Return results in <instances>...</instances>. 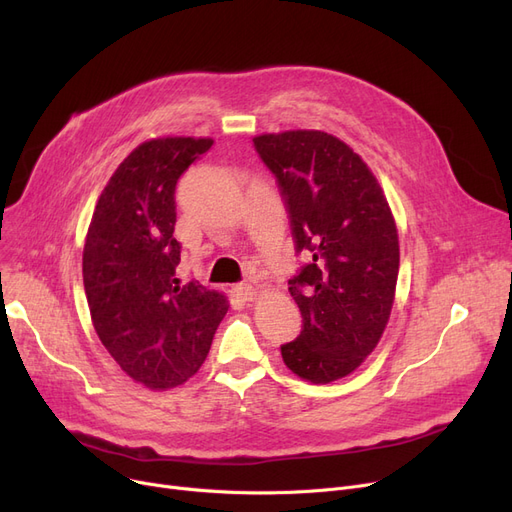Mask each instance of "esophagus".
<instances>
[{
	"label": "esophagus",
	"instance_id": "esophagus-1",
	"mask_svg": "<svg viewBox=\"0 0 512 512\" xmlns=\"http://www.w3.org/2000/svg\"><path fill=\"white\" fill-rule=\"evenodd\" d=\"M232 290H234L236 297L242 299V301H251L257 294V290L251 284H236Z\"/></svg>",
	"mask_w": 512,
	"mask_h": 512
}]
</instances>
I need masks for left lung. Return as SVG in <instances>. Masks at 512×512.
Segmentation results:
<instances>
[{"instance_id":"1","label":"left lung","mask_w":512,"mask_h":512,"mask_svg":"<svg viewBox=\"0 0 512 512\" xmlns=\"http://www.w3.org/2000/svg\"><path fill=\"white\" fill-rule=\"evenodd\" d=\"M253 145L276 176L294 249L309 257L288 280L303 328L282 359L313 384L340 380L388 324L400 259L392 211L365 161L328 132L261 134Z\"/></svg>"}]
</instances>
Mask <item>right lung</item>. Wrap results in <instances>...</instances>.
Segmentation results:
<instances>
[{
	"instance_id": "obj_1",
	"label": "right lung",
	"mask_w": 512,
	"mask_h": 512,
	"mask_svg": "<svg viewBox=\"0 0 512 512\" xmlns=\"http://www.w3.org/2000/svg\"><path fill=\"white\" fill-rule=\"evenodd\" d=\"M211 145L191 137L139 145L103 188L85 242L95 332L122 371L151 390L199 371L228 311L224 294L176 278V184Z\"/></svg>"
}]
</instances>
